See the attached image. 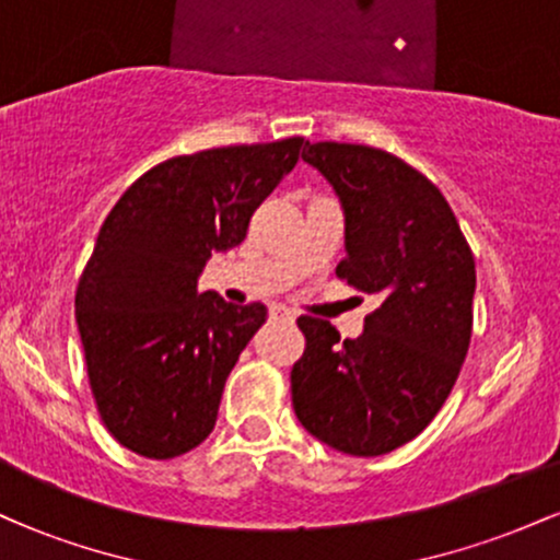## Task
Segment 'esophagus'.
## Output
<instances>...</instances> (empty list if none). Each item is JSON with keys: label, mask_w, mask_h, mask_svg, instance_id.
Returning a JSON list of instances; mask_svg holds the SVG:
<instances>
[{"label": "esophagus", "mask_w": 560, "mask_h": 560, "mask_svg": "<svg viewBox=\"0 0 560 560\" xmlns=\"http://www.w3.org/2000/svg\"><path fill=\"white\" fill-rule=\"evenodd\" d=\"M271 316L273 318H281V320H294V313L289 311V307H284V305H273L271 307Z\"/></svg>", "instance_id": "34e87169"}]
</instances>
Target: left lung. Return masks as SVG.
<instances>
[{"label": "left lung", "mask_w": 560, "mask_h": 560, "mask_svg": "<svg viewBox=\"0 0 560 560\" xmlns=\"http://www.w3.org/2000/svg\"><path fill=\"white\" fill-rule=\"evenodd\" d=\"M302 160L337 191L345 260L337 276L378 307L363 334L300 316L305 352L292 405L316 440L347 455H384L432 423L466 361L477 268L442 191L400 158L365 144L307 141Z\"/></svg>", "instance_id": "1"}]
</instances>
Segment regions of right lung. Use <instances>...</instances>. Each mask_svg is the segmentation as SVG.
<instances>
[{
  "label": "right lung",
  "instance_id": "add662e5",
  "mask_svg": "<svg viewBox=\"0 0 560 560\" xmlns=\"http://www.w3.org/2000/svg\"><path fill=\"white\" fill-rule=\"evenodd\" d=\"M300 150L292 137L171 158L102 223L75 320L96 410L124 447L168 460L213 432L231 369L268 311L199 292V273L247 236Z\"/></svg>",
  "mask_w": 560,
  "mask_h": 560
}]
</instances>
